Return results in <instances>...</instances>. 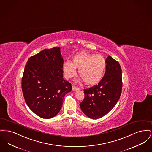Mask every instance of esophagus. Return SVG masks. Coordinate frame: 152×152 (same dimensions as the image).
<instances>
[{"mask_svg":"<svg viewBox=\"0 0 152 152\" xmlns=\"http://www.w3.org/2000/svg\"><path fill=\"white\" fill-rule=\"evenodd\" d=\"M72 90L73 91H75V90H80V88L78 87H76L75 86H73L72 88Z\"/></svg>","mask_w":152,"mask_h":152,"instance_id":"34e87169","label":"esophagus"}]
</instances>
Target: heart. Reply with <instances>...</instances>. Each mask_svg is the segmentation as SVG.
Masks as SVG:
<instances>
[{
    "label": "heart",
    "mask_w": 152,
    "mask_h": 152,
    "mask_svg": "<svg viewBox=\"0 0 152 152\" xmlns=\"http://www.w3.org/2000/svg\"><path fill=\"white\" fill-rule=\"evenodd\" d=\"M106 67V62L102 56L80 53L74 57L72 62H65L63 69L64 77L67 79L75 76L76 68L79 69V75L84 82L93 85L102 78Z\"/></svg>",
    "instance_id": "1"
}]
</instances>
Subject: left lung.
Here are the masks:
<instances>
[{
    "label": "left lung",
    "instance_id": "1",
    "mask_svg": "<svg viewBox=\"0 0 152 152\" xmlns=\"http://www.w3.org/2000/svg\"><path fill=\"white\" fill-rule=\"evenodd\" d=\"M104 77L95 86L84 89L85 98L80 104L84 114L98 119L107 114L117 103L122 92V70L118 62L112 56L106 59Z\"/></svg>",
    "mask_w": 152,
    "mask_h": 152
}]
</instances>
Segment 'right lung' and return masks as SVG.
Here are the masks:
<instances>
[{
  "instance_id": "right-lung-1",
  "label": "right lung",
  "mask_w": 152,
  "mask_h": 152,
  "mask_svg": "<svg viewBox=\"0 0 152 152\" xmlns=\"http://www.w3.org/2000/svg\"><path fill=\"white\" fill-rule=\"evenodd\" d=\"M64 59L60 48L45 49L31 56L26 63L22 89L28 107L42 118L55 117L64 96L72 89L63 78Z\"/></svg>"
}]
</instances>
